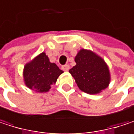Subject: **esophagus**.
<instances>
[{"instance_id":"obj_1","label":"esophagus","mask_w":134,"mask_h":134,"mask_svg":"<svg viewBox=\"0 0 134 134\" xmlns=\"http://www.w3.org/2000/svg\"><path fill=\"white\" fill-rule=\"evenodd\" d=\"M69 69H70V66H69V65H67V64L62 66V70H64V71H67Z\"/></svg>"}]
</instances>
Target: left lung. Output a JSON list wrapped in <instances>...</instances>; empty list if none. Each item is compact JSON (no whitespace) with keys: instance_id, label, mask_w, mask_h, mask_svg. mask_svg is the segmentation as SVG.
<instances>
[{"instance_id":"8db88e82","label":"left lung","mask_w":134,"mask_h":134,"mask_svg":"<svg viewBox=\"0 0 134 134\" xmlns=\"http://www.w3.org/2000/svg\"><path fill=\"white\" fill-rule=\"evenodd\" d=\"M74 60L76 65L70 69L69 72L81 91L96 94L109 87L111 75L103 58L90 49H81Z\"/></svg>"}]
</instances>
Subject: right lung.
I'll return each mask as SVG.
<instances>
[{"label": "right lung", "instance_id": "1", "mask_svg": "<svg viewBox=\"0 0 134 134\" xmlns=\"http://www.w3.org/2000/svg\"><path fill=\"white\" fill-rule=\"evenodd\" d=\"M56 64L51 63L45 52L41 53L26 63L23 69L24 83L29 89L40 92H48L63 74Z\"/></svg>", "mask_w": 134, "mask_h": 134}]
</instances>
